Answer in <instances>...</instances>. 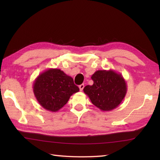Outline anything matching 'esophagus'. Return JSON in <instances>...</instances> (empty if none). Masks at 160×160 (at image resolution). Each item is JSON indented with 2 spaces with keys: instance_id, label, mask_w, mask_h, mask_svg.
Segmentation results:
<instances>
[{
  "instance_id": "esophagus-1",
  "label": "esophagus",
  "mask_w": 160,
  "mask_h": 160,
  "mask_svg": "<svg viewBox=\"0 0 160 160\" xmlns=\"http://www.w3.org/2000/svg\"><path fill=\"white\" fill-rule=\"evenodd\" d=\"M84 84H80V85L79 86L80 90V91H82V90H83V89H84Z\"/></svg>"
}]
</instances>
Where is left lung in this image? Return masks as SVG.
I'll return each instance as SVG.
<instances>
[{"label":"left lung","instance_id":"obj_1","mask_svg":"<svg viewBox=\"0 0 160 160\" xmlns=\"http://www.w3.org/2000/svg\"><path fill=\"white\" fill-rule=\"evenodd\" d=\"M93 85L84 88L91 102L101 111H109L118 107L127 94V86L122 74L113 70H98L91 76Z\"/></svg>","mask_w":160,"mask_h":160}]
</instances>
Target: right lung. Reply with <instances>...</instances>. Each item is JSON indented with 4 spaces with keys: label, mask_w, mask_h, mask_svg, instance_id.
<instances>
[{
    "label": "right lung",
    "mask_w": 160,
    "mask_h": 160,
    "mask_svg": "<svg viewBox=\"0 0 160 160\" xmlns=\"http://www.w3.org/2000/svg\"><path fill=\"white\" fill-rule=\"evenodd\" d=\"M73 79L58 69H49L39 74L33 84L37 101L45 109L56 112L65 105L71 96L79 91Z\"/></svg>",
    "instance_id": "add662e5"
}]
</instances>
